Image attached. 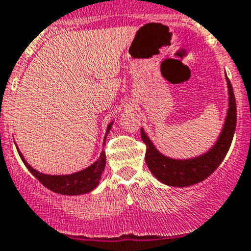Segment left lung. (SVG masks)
I'll return each mask as SVG.
<instances>
[{
    "label": "left lung",
    "mask_w": 251,
    "mask_h": 251,
    "mask_svg": "<svg viewBox=\"0 0 251 251\" xmlns=\"http://www.w3.org/2000/svg\"><path fill=\"white\" fill-rule=\"evenodd\" d=\"M228 88V109L224 127L214 146L205 153L189 159H173L164 155L156 149L151 138L141 128L142 141L146 143V163L151 173L158 181L171 187H188L204 181L210 176L226 156L237 125V105L228 77L226 76Z\"/></svg>",
    "instance_id": "left-lung-1"
}]
</instances>
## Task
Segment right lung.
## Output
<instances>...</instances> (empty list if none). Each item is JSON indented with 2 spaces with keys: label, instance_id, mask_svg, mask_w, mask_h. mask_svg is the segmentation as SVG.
<instances>
[{
  "label": "right lung",
  "instance_id": "obj_1",
  "mask_svg": "<svg viewBox=\"0 0 251 251\" xmlns=\"http://www.w3.org/2000/svg\"><path fill=\"white\" fill-rule=\"evenodd\" d=\"M114 121L108 125L107 132H105L104 140H103V144H105V140H107L108 133L110 132V128L113 126ZM19 156L22 158L23 163L30 171L45 187L50 189L52 192L58 194H63V196H78V194H86L90 193L91 191L96 188L100 184V178H102V174L105 168V153L102 151L100 158L97 161L90 165L88 168L83 169V170L77 171V173L70 174V175H47L42 174L40 171L35 170L34 168L27 164V161L24 159V155L19 148L17 147Z\"/></svg>",
  "mask_w": 251,
  "mask_h": 251
}]
</instances>
